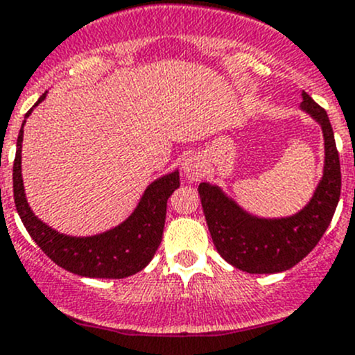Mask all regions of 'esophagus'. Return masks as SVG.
Returning a JSON list of instances; mask_svg holds the SVG:
<instances>
[{
	"label": "esophagus",
	"mask_w": 355,
	"mask_h": 355,
	"mask_svg": "<svg viewBox=\"0 0 355 355\" xmlns=\"http://www.w3.org/2000/svg\"><path fill=\"white\" fill-rule=\"evenodd\" d=\"M182 170H184L185 178L190 182H197L204 175V165L202 159L196 155H190L184 159V165H182Z\"/></svg>",
	"instance_id": "1"
}]
</instances>
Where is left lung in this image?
Returning a JSON list of instances; mask_svg holds the SVG:
<instances>
[{
	"instance_id": "8db88e82",
	"label": "left lung",
	"mask_w": 355,
	"mask_h": 355,
	"mask_svg": "<svg viewBox=\"0 0 355 355\" xmlns=\"http://www.w3.org/2000/svg\"><path fill=\"white\" fill-rule=\"evenodd\" d=\"M301 96V109L322 125L325 165L315 193L300 212L287 218H259L238 206L218 185H199L216 250L227 263L248 274H275L301 262L323 236L340 199V159L330 119L308 93Z\"/></svg>"
}]
</instances>
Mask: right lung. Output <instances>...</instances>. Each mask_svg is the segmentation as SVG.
<instances>
[{"label": "right lung", "mask_w": 355, "mask_h": 355, "mask_svg": "<svg viewBox=\"0 0 355 355\" xmlns=\"http://www.w3.org/2000/svg\"><path fill=\"white\" fill-rule=\"evenodd\" d=\"M46 98V93L33 107ZM27 112L25 117L32 114ZM24 124L17 139V155L13 163V197L18 216L27 227L32 240L44 253L64 270L96 279H124L143 270L151 262L162 243L166 218L168 197L180 187L178 170L156 178L148 185L132 214L105 233L93 236H69L52 230L40 221L30 209L21 178V143Z\"/></svg>", "instance_id": "add662e5"}]
</instances>
